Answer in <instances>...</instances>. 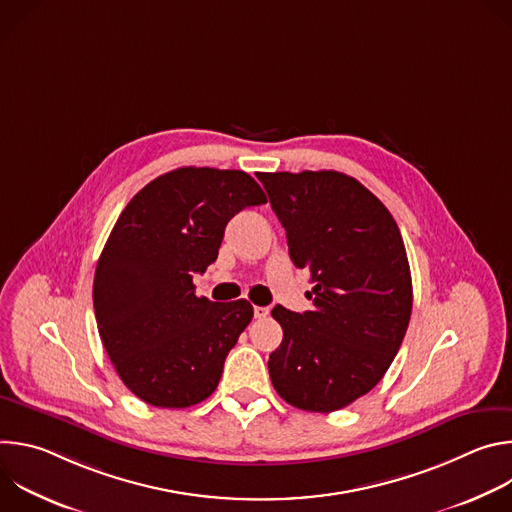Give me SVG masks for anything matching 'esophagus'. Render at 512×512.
Segmentation results:
<instances>
[{
	"label": "esophagus",
	"mask_w": 512,
	"mask_h": 512,
	"mask_svg": "<svg viewBox=\"0 0 512 512\" xmlns=\"http://www.w3.org/2000/svg\"><path fill=\"white\" fill-rule=\"evenodd\" d=\"M253 316H255L257 320H263V318L269 316V308H265V306H255V308H253Z\"/></svg>",
	"instance_id": "obj_1"
}]
</instances>
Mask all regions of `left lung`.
<instances>
[{"label": "left lung", "mask_w": 512, "mask_h": 512, "mask_svg": "<svg viewBox=\"0 0 512 512\" xmlns=\"http://www.w3.org/2000/svg\"><path fill=\"white\" fill-rule=\"evenodd\" d=\"M289 257L312 273L304 314L275 306L283 340L269 377L283 401L338 411L387 373L409 326L413 289L405 245L387 206L358 180L334 172H261Z\"/></svg>", "instance_id": "8db88e82"}]
</instances>
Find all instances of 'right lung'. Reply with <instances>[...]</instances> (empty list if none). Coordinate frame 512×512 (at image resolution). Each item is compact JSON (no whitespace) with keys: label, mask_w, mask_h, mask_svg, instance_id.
<instances>
[{"label":"right lung","mask_w":512,"mask_h":512,"mask_svg":"<svg viewBox=\"0 0 512 512\" xmlns=\"http://www.w3.org/2000/svg\"><path fill=\"white\" fill-rule=\"evenodd\" d=\"M265 202L241 170L190 166L152 180L119 214L93 306L119 379L141 401L184 409L214 393L253 306L198 298L192 277L216 261L231 218Z\"/></svg>","instance_id":"obj_1"}]
</instances>
